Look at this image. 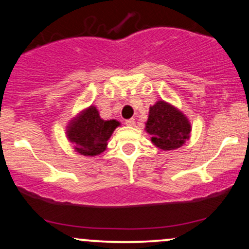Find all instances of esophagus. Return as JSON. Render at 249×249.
Here are the masks:
<instances>
[{"label":"esophagus","mask_w":249,"mask_h":249,"mask_svg":"<svg viewBox=\"0 0 249 249\" xmlns=\"http://www.w3.org/2000/svg\"><path fill=\"white\" fill-rule=\"evenodd\" d=\"M134 119L133 118H130V119H126V121H125V124L126 125H128V126H133L134 125Z\"/></svg>","instance_id":"1"}]
</instances>
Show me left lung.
<instances>
[{
	"label": "left lung",
	"mask_w": 249,
	"mask_h": 249,
	"mask_svg": "<svg viewBox=\"0 0 249 249\" xmlns=\"http://www.w3.org/2000/svg\"><path fill=\"white\" fill-rule=\"evenodd\" d=\"M151 141L161 150H174L190 138L191 125L188 119L176 107L164 101L150 107L146 127Z\"/></svg>",
	"instance_id": "left-lung-1"
}]
</instances>
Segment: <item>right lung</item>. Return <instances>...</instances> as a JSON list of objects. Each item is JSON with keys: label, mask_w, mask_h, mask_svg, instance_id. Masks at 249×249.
<instances>
[{"label": "right lung", "mask_w": 249, "mask_h": 249, "mask_svg": "<svg viewBox=\"0 0 249 249\" xmlns=\"http://www.w3.org/2000/svg\"><path fill=\"white\" fill-rule=\"evenodd\" d=\"M117 126H119V122L115 119L103 121L98 110L90 107L71 121L67 134L77 152L83 156H97L107 148L108 138Z\"/></svg>", "instance_id": "obj_1"}]
</instances>
